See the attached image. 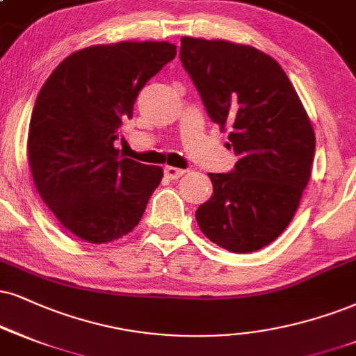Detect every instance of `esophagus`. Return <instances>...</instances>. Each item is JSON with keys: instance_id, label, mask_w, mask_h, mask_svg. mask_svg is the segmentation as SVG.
Masks as SVG:
<instances>
[{"instance_id": "34e87169", "label": "esophagus", "mask_w": 356, "mask_h": 356, "mask_svg": "<svg viewBox=\"0 0 356 356\" xmlns=\"http://www.w3.org/2000/svg\"><path fill=\"white\" fill-rule=\"evenodd\" d=\"M185 173H186V170L177 168V166H165V175H166V178H170V179L181 178Z\"/></svg>"}]
</instances>
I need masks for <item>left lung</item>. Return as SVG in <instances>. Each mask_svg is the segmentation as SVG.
I'll list each match as a JSON object with an SVG mask.
<instances>
[{"mask_svg":"<svg viewBox=\"0 0 356 356\" xmlns=\"http://www.w3.org/2000/svg\"><path fill=\"white\" fill-rule=\"evenodd\" d=\"M179 59L239 156L231 173H208L200 229L236 254L266 248L291 225L310 179L312 122L277 60L254 46L185 36Z\"/></svg>","mask_w":356,"mask_h":356,"instance_id":"left-lung-1","label":"left lung"}]
</instances>
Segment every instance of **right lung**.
<instances>
[{
	"label": "right lung",
	"mask_w": 356,
	"mask_h": 356,
	"mask_svg": "<svg viewBox=\"0 0 356 356\" xmlns=\"http://www.w3.org/2000/svg\"><path fill=\"white\" fill-rule=\"evenodd\" d=\"M177 56L166 41L95 44L67 56L39 90L28 130L34 185L79 239L107 244L134 231L161 166L122 156L113 142L138 92Z\"/></svg>",
	"instance_id": "add662e5"
}]
</instances>
